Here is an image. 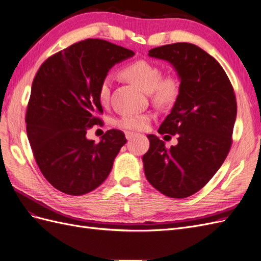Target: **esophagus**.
I'll return each instance as SVG.
<instances>
[{
  "label": "esophagus",
  "instance_id": "esophagus-1",
  "mask_svg": "<svg viewBox=\"0 0 261 261\" xmlns=\"http://www.w3.org/2000/svg\"><path fill=\"white\" fill-rule=\"evenodd\" d=\"M136 135H137V134L133 133V132H126V133H125V137H126V139H128V140L133 139Z\"/></svg>",
  "mask_w": 261,
  "mask_h": 261
}]
</instances>
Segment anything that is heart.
<instances>
[{
	"mask_svg": "<svg viewBox=\"0 0 261 261\" xmlns=\"http://www.w3.org/2000/svg\"><path fill=\"white\" fill-rule=\"evenodd\" d=\"M122 75L144 92L150 93L153 101L160 107L174 103L178 96V82L175 77L161 78V72L156 66L144 60L132 62L122 69ZM112 76L106 75L99 85L98 97L102 105L108 103L112 88ZM151 120L148 113H124L116 124L126 129H145Z\"/></svg>",
	"mask_w": 261,
	"mask_h": 261,
	"instance_id": "obj_1",
	"label": "heart"
}]
</instances>
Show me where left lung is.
Returning <instances> with one entry per match:
<instances>
[{
	"instance_id": "left-lung-1",
	"label": "left lung",
	"mask_w": 261,
	"mask_h": 261,
	"mask_svg": "<svg viewBox=\"0 0 261 261\" xmlns=\"http://www.w3.org/2000/svg\"><path fill=\"white\" fill-rule=\"evenodd\" d=\"M149 57L164 60L179 78L178 96L158 133L177 134L168 149L155 135L143 156L148 181L171 198H186L201 189L224 162L232 145L236 98L218 61L192 43L151 49Z\"/></svg>"
}]
</instances>
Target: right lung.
<instances>
[{"mask_svg": "<svg viewBox=\"0 0 261 261\" xmlns=\"http://www.w3.org/2000/svg\"><path fill=\"white\" fill-rule=\"evenodd\" d=\"M132 50L87 39L55 53L39 68L26 112L27 136L36 162L58 191L81 196L100 186L126 144L124 133L110 129L98 144L86 137L101 123L99 85Z\"/></svg>", "mask_w": 261, "mask_h": 261, "instance_id": "1", "label": "right lung"}]
</instances>
